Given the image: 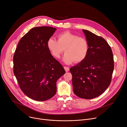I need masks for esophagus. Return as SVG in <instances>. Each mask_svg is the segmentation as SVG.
I'll list each match as a JSON object with an SVG mask.
<instances>
[{"instance_id": "esophagus-1", "label": "esophagus", "mask_w": 127, "mask_h": 127, "mask_svg": "<svg viewBox=\"0 0 127 127\" xmlns=\"http://www.w3.org/2000/svg\"><path fill=\"white\" fill-rule=\"evenodd\" d=\"M64 69H65V71H66V72H67V71H68L69 70V67H67V66H64Z\"/></svg>"}]
</instances>
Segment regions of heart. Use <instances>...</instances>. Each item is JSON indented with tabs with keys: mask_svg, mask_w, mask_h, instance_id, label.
<instances>
[{
	"mask_svg": "<svg viewBox=\"0 0 127 127\" xmlns=\"http://www.w3.org/2000/svg\"><path fill=\"white\" fill-rule=\"evenodd\" d=\"M47 47L51 55L58 59L64 51L63 61L67 64L74 62L80 63L87 57L89 51L88 40L83 37L69 31H64L58 35V41L54 38H49L47 42Z\"/></svg>",
	"mask_w": 127,
	"mask_h": 127,
	"instance_id": "obj_1",
	"label": "heart"
}]
</instances>
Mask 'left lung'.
<instances>
[{
    "mask_svg": "<svg viewBox=\"0 0 127 127\" xmlns=\"http://www.w3.org/2000/svg\"><path fill=\"white\" fill-rule=\"evenodd\" d=\"M89 44L85 59L70 68L73 91L85 99L96 98L110 85L114 70V59L111 47L102 37L82 30Z\"/></svg>",
    "mask_w": 127,
    "mask_h": 127,
    "instance_id": "1",
    "label": "left lung"
}]
</instances>
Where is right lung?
I'll return each mask as SVG.
<instances>
[{
	"instance_id": "add662e5",
	"label": "right lung",
	"mask_w": 127,
	"mask_h": 127,
	"mask_svg": "<svg viewBox=\"0 0 127 127\" xmlns=\"http://www.w3.org/2000/svg\"><path fill=\"white\" fill-rule=\"evenodd\" d=\"M56 30L46 26L31 29L19 41L13 57V71L20 88L36 101L54 96L57 81L65 73L47 47L48 39Z\"/></svg>"
}]
</instances>
